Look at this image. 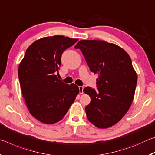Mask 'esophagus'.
<instances>
[{
  "instance_id": "obj_1",
  "label": "esophagus",
  "mask_w": 155,
  "mask_h": 155,
  "mask_svg": "<svg viewBox=\"0 0 155 155\" xmlns=\"http://www.w3.org/2000/svg\"><path fill=\"white\" fill-rule=\"evenodd\" d=\"M78 89H79V94H83V87L79 86V87H78Z\"/></svg>"
}]
</instances>
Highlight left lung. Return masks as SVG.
Here are the masks:
<instances>
[{
    "instance_id": "1",
    "label": "left lung",
    "mask_w": 155,
    "mask_h": 155,
    "mask_svg": "<svg viewBox=\"0 0 155 155\" xmlns=\"http://www.w3.org/2000/svg\"><path fill=\"white\" fill-rule=\"evenodd\" d=\"M74 48L81 50L90 71L98 76V91L83 90L91 98L85 107L87 119L99 128L111 127L127 114L134 98L137 76L130 57L121 47L101 40H81Z\"/></svg>"
}]
</instances>
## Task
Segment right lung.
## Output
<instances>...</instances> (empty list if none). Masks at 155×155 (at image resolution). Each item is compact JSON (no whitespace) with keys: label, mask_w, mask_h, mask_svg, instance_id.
Returning <instances> with one entry per match:
<instances>
[{"label":"right lung","mask_w":155,"mask_h":155,"mask_svg":"<svg viewBox=\"0 0 155 155\" xmlns=\"http://www.w3.org/2000/svg\"><path fill=\"white\" fill-rule=\"evenodd\" d=\"M78 39L63 35L45 37L27 49L18 67L20 87L30 114L46 124L61 120L79 93L74 83L57 78L61 54Z\"/></svg>","instance_id":"1"}]
</instances>
